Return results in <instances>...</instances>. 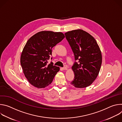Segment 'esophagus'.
<instances>
[{
  "label": "esophagus",
  "mask_w": 122,
  "mask_h": 122,
  "mask_svg": "<svg viewBox=\"0 0 122 122\" xmlns=\"http://www.w3.org/2000/svg\"><path fill=\"white\" fill-rule=\"evenodd\" d=\"M62 69H63V70H67V68L65 66V67H62Z\"/></svg>",
  "instance_id": "esophagus-1"
}]
</instances>
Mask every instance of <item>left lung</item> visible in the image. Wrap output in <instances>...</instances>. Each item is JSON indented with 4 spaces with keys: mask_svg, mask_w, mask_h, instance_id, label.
Segmentation results:
<instances>
[{
    "mask_svg": "<svg viewBox=\"0 0 122 122\" xmlns=\"http://www.w3.org/2000/svg\"><path fill=\"white\" fill-rule=\"evenodd\" d=\"M74 53L72 66L74 79L71 82L76 88H85L96 79L102 64V55L97 41L90 34L81 29L65 33Z\"/></svg>",
    "mask_w": 122,
    "mask_h": 122,
    "instance_id": "obj_1",
    "label": "left lung"
}]
</instances>
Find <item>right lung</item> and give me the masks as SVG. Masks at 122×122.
Returning a JSON list of instances; mask_svg holds the SVG:
<instances>
[{
	"mask_svg": "<svg viewBox=\"0 0 122 122\" xmlns=\"http://www.w3.org/2000/svg\"><path fill=\"white\" fill-rule=\"evenodd\" d=\"M65 37L61 32L42 31L34 35L26 43L20 62L25 77L33 86L45 88L53 81L60 68L52 62L48 65V61L51 49Z\"/></svg>",
	"mask_w": 122,
	"mask_h": 122,
	"instance_id": "obj_1",
	"label": "right lung"
}]
</instances>
